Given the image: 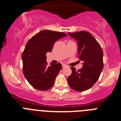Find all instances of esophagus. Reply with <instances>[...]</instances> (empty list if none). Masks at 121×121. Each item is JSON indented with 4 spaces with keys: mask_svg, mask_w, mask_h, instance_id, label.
Segmentation results:
<instances>
[{
    "mask_svg": "<svg viewBox=\"0 0 121 121\" xmlns=\"http://www.w3.org/2000/svg\"><path fill=\"white\" fill-rule=\"evenodd\" d=\"M67 65H66V64H62V67L63 68H64V67H67Z\"/></svg>",
    "mask_w": 121,
    "mask_h": 121,
    "instance_id": "34e87169",
    "label": "esophagus"
}]
</instances>
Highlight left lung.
<instances>
[{"label": "left lung", "mask_w": 121, "mask_h": 121, "mask_svg": "<svg viewBox=\"0 0 121 121\" xmlns=\"http://www.w3.org/2000/svg\"><path fill=\"white\" fill-rule=\"evenodd\" d=\"M68 33L78 42V57L83 61V67L78 71L71 67L72 73L67 81L73 90L84 91L93 86L100 76L104 68L103 51L98 41L88 32Z\"/></svg>", "instance_id": "8db88e82"}]
</instances>
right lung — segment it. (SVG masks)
<instances>
[{
	"label": "right lung",
	"mask_w": 121,
	"mask_h": 121,
	"mask_svg": "<svg viewBox=\"0 0 121 121\" xmlns=\"http://www.w3.org/2000/svg\"><path fill=\"white\" fill-rule=\"evenodd\" d=\"M67 36L63 32L46 30L37 33L28 41L22 54L23 73L33 87L46 91L53 86L62 65L50 64L48 67L46 53L52 51L57 40Z\"/></svg>",
	"instance_id": "obj_1"
}]
</instances>
